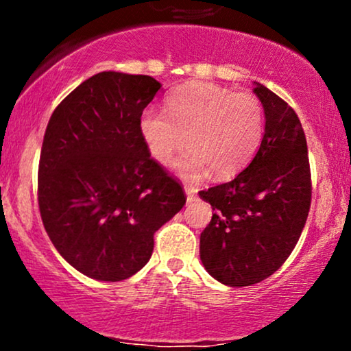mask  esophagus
<instances>
[{
    "label": "esophagus",
    "instance_id": "esophagus-1",
    "mask_svg": "<svg viewBox=\"0 0 351 351\" xmlns=\"http://www.w3.org/2000/svg\"><path fill=\"white\" fill-rule=\"evenodd\" d=\"M184 193H186L188 203H193V201L196 199V196H198V189L195 186H184Z\"/></svg>",
    "mask_w": 351,
    "mask_h": 351
}]
</instances>
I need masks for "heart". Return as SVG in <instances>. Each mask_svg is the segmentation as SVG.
Wrapping results in <instances>:
<instances>
[{
  "mask_svg": "<svg viewBox=\"0 0 351 351\" xmlns=\"http://www.w3.org/2000/svg\"><path fill=\"white\" fill-rule=\"evenodd\" d=\"M165 106L167 114L153 107L140 114V138L160 165L170 163L186 143L175 168L188 180L209 170L216 178L234 176L263 142L264 107L251 92L191 82L171 92Z\"/></svg>",
  "mask_w": 351,
  "mask_h": 351,
  "instance_id": "heart-1",
  "label": "heart"
}]
</instances>
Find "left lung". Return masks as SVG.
<instances>
[{
    "mask_svg": "<svg viewBox=\"0 0 351 351\" xmlns=\"http://www.w3.org/2000/svg\"><path fill=\"white\" fill-rule=\"evenodd\" d=\"M254 94L265 115L256 156L232 181L199 191L215 211L199 237L201 263L229 287L257 284L285 263L312 199L307 140L299 117L263 84L254 82Z\"/></svg>",
    "mask_w": 351,
    "mask_h": 351,
    "instance_id": "obj_1",
    "label": "left lung"
}]
</instances>
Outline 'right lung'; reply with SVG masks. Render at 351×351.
<instances>
[{
  "mask_svg": "<svg viewBox=\"0 0 351 351\" xmlns=\"http://www.w3.org/2000/svg\"><path fill=\"white\" fill-rule=\"evenodd\" d=\"M160 87L150 75L99 72L47 123L38 173L43 224L60 256L90 279L138 272L153 234L186 203L138 134L140 114Z\"/></svg>",
  "mask_w": 351,
  "mask_h": 351,
  "instance_id": "add662e5",
  "label": "right lung"
}]
</instances>
